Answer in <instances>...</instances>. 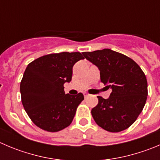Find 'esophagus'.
<instances>
[{
	"label": "esophagus",
	"instance_id": "obj_1",
	"mask_svg": "<svg viewBox=\"0 0 160 160\" xmlns=\"http://www.w3.org/2000/svg\"><path fill=\"white\" fill-rule=\"evenodd\" d=\"M89 96V94L88 93V92H84V97L85 98H86V97H88Z\"/></svg>",
	"mask_w": 160,
	"mask_h": 160
}]
</instances>
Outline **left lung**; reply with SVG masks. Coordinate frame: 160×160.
I'll use <instances>...</instances> for the list:
<instances>
[{"instance_id":"8db88e82","label":"left lung","mask_w":160,"mask_h":160,"mask_svg":"<svg viewBox=\"0 0 160 160\" xmlns=\"http://www.w3.org/2000/svg\"><path fill=\"white\" fill-rule=\"evenodd\" d=\"M85 58L100 71V81L111 88L108 99L98 96L91 114L99 127L118 133L129 127L142 112L148 96L145 74L128 56L109 48L84 52Z\"/></svg>"}]
</instances>
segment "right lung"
Returning a JSON list of instances; mask_svg holds the SVG:
<instances>
[{
  "label": "right lung",
  "instance_id": "1",
  "mask_svg": "<svg viewBox=\"0 0 160 160\" xmlns=\"http://www.w3.org/2000/svg\"><path fill=\"white\" fill-rule=\"evenodd\" d=\"M84 57L81 52L52 53L27 65L20 82L22 104L38 127L58 132L70 126L84 96L65 94L63 84L70 82L74 63Z\"/></svg>",
  "mask_w": 160,
  "mask_h": 160
}]
</instances>
